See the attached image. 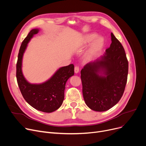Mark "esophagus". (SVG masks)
Instances as JSON below:
<instances>
[{
  "mask_svg": "<svg viewBox=\"0 0 146 146\" xmlns=\"http://www.w3.org/2000/svg\"><path fill=\"white\" fill-rule=\"evenodd\" d=\"M74 71H75V74H77V73L79 72V71H80V68H79V66H75V68H74Z\"/></svg>",
  "mask_w": 146,
  "mask_h": 146,
  "instance_id": "34e87169",
  "label": "esophagus"
}]
</instances>
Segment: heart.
<instances>
[{
	"label": "heart",
	"instance_id": "b5f03b06",
	"mask_svg": "<svg viewBox=\"0 0 146 146\" xmlns=\"http://www.w3.org/2000/svg\"><path fill=\"white\" fill-rule=\"evenodd\" d=\"M96 36L97 35L95 33H91V34H88L85 36L81 39V45L82 46H85L88 44L93 41L86 52V61H90L92 60L104 48V38L101 36H98L97 37Z\"/></svg>",
	"mask_w": 146,
	"mask_h": 146
}]
</instances>
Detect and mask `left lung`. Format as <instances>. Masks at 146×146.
<instances>
[{"instance_id":"obj_1","label":"left lung","mask_w":146,"mask_h":146,"mask_svg":"<svg viewBox=\"0 0 146 146\" xmlns=\"http://www.w3.org/2000/svg\"><path fill=\"white\" fill-rule=\"evenodd\" d=\"M111 40L104 55L86 64L81 71L85 102L97 111L116 105L127 83L129 65L125 49L112 33Z\"/></svg>"}]
</instances>
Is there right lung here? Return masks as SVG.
<instances>
[{
  "label": "right lung",
  "mask_w": 146,
  "mask_h": 146,
  "mask_svg": "<svg viewBox=\"0 0 146 146\" xmlns=\"http://www.w3.org/2000/svg\"><path fill=\"white\" fill-rule=\"evenodd\" d=\"M39 29L31 30L22 42L16 64V78L20 92L26 101L33 108L46 113L57 110L62 104L66 82L74 74V65L60 68L48 80L42 84L29 82L22 72V60L27 44Z\"/></svg>",
  "instance_id": "1"
}]
</instances>
